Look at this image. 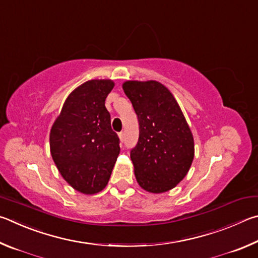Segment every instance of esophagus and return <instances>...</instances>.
<instances>
[{
    "instance_id": "obj_1",
    "label": "esophagus",
    "mask_w": 258,
    "mask_h": 258,
    "mask_svg": "<svg viewBox=\"0 0 258 258\" xmlns=\"http://www.w3.org/2000/svg\"><path fill=\"white\" fill-rule=\"evenodd\" d=\"M119 138H120V141H121V142H123V141H124V133H123V132L119 133Z\"/></svg>"
}]
</instances>
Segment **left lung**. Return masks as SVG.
<instances>
[{
  "label": "left lung",
  "mask_w": 258,
  "mask_h": 258,
  "mask_svg": "<svg viewBox=\"0 0 258 258\" xmlns=\"http://www.w3.org/2000/svg\"><path fill=\"white\" fill-rule=\"evenodd\" d=\"M122 87L139 123L138 143L130 152L137 182L150 192L168 191L192 163L190 128L173 95L159 81L130 80Z\"/></svg>",
  "instance_id": "1"
}]
</instances>
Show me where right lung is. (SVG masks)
I'll list each match as a JSON object with an SVG mask.
<instances>
[{
  "label": "right lung",
  "mask_w": 258,
  "mask_h": 258,
  "mask_svg": "<svg viewBox=\"0 0 258 258\" xmlns=\"http://www.w3.org/2000/svg\"><path fill=\"white\" fill-rule=\"evenodd\" d=\"M114 83L89 80L66 99L49 134L52 159L63 179L86 195L103 190L120 153L105 99Z\"/></svg>",
  "instance_id": "add662e5"
}]
</instances>
